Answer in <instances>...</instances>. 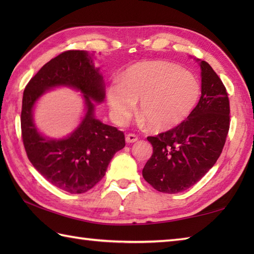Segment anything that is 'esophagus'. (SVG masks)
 <instances>
[{"label": "esophagus", "mask_w": 254, "mask_h": 254, "mask_svg": "<svg viewBox=\"0 0 254 254\" xmlns=\"http://www.w3.org/2000/svg\"><path fill=\"white\" fill-rule=\"evenodd\" d=\"M137 138H138V137L135 135V134H127V135L126 136V141H127V143L131 144V143L136 142Z\"/></svg>", "instance_id": "1"}]
</instances>
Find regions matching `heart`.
<instances>
[{
    "mask_svg": "<svg viewBox=\"0 0 254 254\" xmlns=\"http://www.w3.org/2000/svg\"><path fill=\"white\" fill-rule=\"evenodd\" d=\"M201 87L185 69L164 61H144L124 71L107 89L112 120L123 126L138 102L139 122L155 131L179 126L195 108Z\"/></svg>",
    "mask_w": 254,
    "mask_h": 254,
    "instance_id": "1",
    "label": "heart"
}]
</instances>
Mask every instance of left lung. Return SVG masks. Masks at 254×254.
<instances>
[{
    "mask_svg": "<svg viewBox=\"0 0 254 254\" xmlns=\"http://www.w3.org/2000/svg\"><path fill=\"white\" fill-rule=\"evenodd\" d=\"M201 66V98L187 120L157 136H148L153 155L143 169L150 186L175 194L201 180L222 154L229 131V99L207 62Z\"/></svg>",
    "mask_w": 254,
    "mask_h": 254,
    "instance_id": "8db88e82",
    "label": "left lung"
}]
</instances>
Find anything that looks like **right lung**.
Returning a JSON list of instances; mask_svg holds the SVG:
<instances>
[{
  "label": "right lung",
  "mask_w": 254,
  "mask_h": 254,
  "mask_svg": "<svg viewBox=\"0 0 254 254\" xmlns=\"http://www.w3.org/2000/svg\"><path fill=\"white\" fill-rule=\"evenodd\" d=\"M69 87L80 91L85 115L79 127L63 139L47 138L37 131L33 109L48 90ZM106 96L104 77L87 51L69 50L42 66L23 95L21 136L32 166L51 185L72 194L85 193L104 178L118 150L126 146L123 132L95 117V102Z\"/></svg>",
  "instance_id": "1"
}]
</instances>
